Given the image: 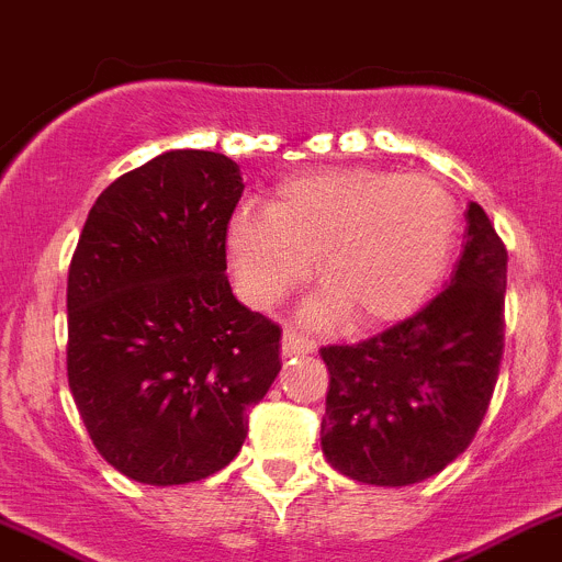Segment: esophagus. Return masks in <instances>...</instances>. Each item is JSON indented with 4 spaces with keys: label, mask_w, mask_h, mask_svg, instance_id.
<instances>
[{
    "label": "esophagus",
    "mask_w": 562,
    "mask_h": 562,
    "mask_svg": "<svg viewBox=\"0 0 562 562\" xmlns=\"http://www.w3.org/2000/svg\"><path fill=\"white\" fill-rule=\"evenodd\" d=\"M316 352V344L313 340H307L305 335L296 333L293 327H285V333H282V355L285 358H291V355H313Z\"/></svg>",
    "instance_id": "obj_1"
}]
</instances>
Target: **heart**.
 I'll return each mask as SVG.
<instances>
[{
  "mask_svg": "<svg viewBox=\"0 0 562 562\" xmlns=\"http://www.w3.org/2000/svg\"><path fill=\"white\" fill-rule=\"evenodd\" d=\"M458 233V202L435 177L344 166L288 177L266 210H238L227 251L260 307L302 285L316 257L324 293L311 318L344 313L349 327L371 329L407 318L432 296Z\"/></svg>",
  "mask_w": 562,
  "mask_h": 562,
  "instance_id": "obj_1",
  "label": "heart"
}]
</instances>
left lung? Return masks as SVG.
Instances as JSON below:
<instances>
[{
    "mask_svg": "<svg viewBox=\"0 0 562 562\" xmlns=\"http://www.w3.org/2000/svg\"><path fill=\"white\" fill-rule=\"evenodd\" d=\"M449 288L355 346H324L322 452L366 485L402 487L447 469L485 418L505 349L507 249L476 202Z\"/></svg>",
    "mask_w": 562,
    "mask_h": 562,
    "instance_id": "8db88e82",
    "label": "left lung"
}]
</instances>
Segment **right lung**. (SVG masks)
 <instances>
[{"label": "right lung", "mask_w": 562, "mask_h": 562, "mask_svg": "<svg viewBox=\"0 0 562 562\" xmlns=\"http://www.w3.org/2000/svg\"><path fill=\"white\" fill-rule=\"evenodd\" d=\"M240 193L227 155L162 151L99 193L68 266V387L99 454L144 485L222 471L282 369V329L224 274Z\"/></svg>", "instance_id": "obj_1"}]
</instances>
